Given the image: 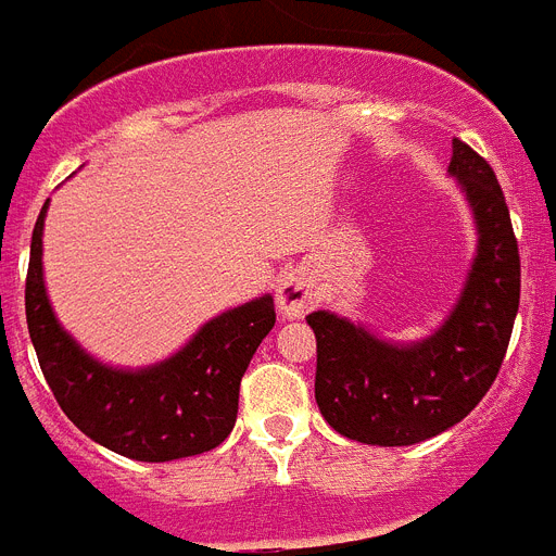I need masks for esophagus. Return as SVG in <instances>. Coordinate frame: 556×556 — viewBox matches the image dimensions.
Here are the masks:
<instances>
[{
	"mask_svg": "<svg viewBox=\"0 0 556 556\" xmlns=\"http://www.w3.org/2000/svg\"><path fill=\"white\" fill-rule=\"evenodd\" d=\"M314 277H311L305 268H291L286 270L282 277H279V286H277V305H279V314L288 319L293 317H302L305 311L314 305Z\"/></svg>",
	"mask_w": 556,
	"mask_h": 556,
	"instance_id": "1",
	"label": "esophagus"
}]
</instances>
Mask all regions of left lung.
<instances>
[{
  "label": "left lung",
  "instance_id": "obj_1",
  "mask_svg": "<svg viewBox=\"0 0 556 556\" xmlns=\"http://www.w3.org/2000/svg\"><path fill=\"white\" fill-rule=\"evenodd\" d=\"M448 174L471 205L477 256L448 319L396 345L331 311L308 314L317 333L314 394L325 422L365 445H414L457 426L497 380L520 308V251L491 165L454 139Z\"/></svg>",
  "mask_w": 556,
  "mask_h": 556
}]
</instances>
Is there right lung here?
Segmentation results:
<instances>
[{
  "label": "right lung",
  "mask_w": 556,
  "mask_h": 556,
  "mask_svg": "<svg viewBox=\"0 0 556 556\" xmlns=\"http://www.w3.org/2000/svg\"><path fill=\"white\" fill-rule=\"evenodd\" d=\"M30 237L25 317L39 368L65 410L90 440L139 463H168L216 448L231 434L239 382L260 342L277 323L268 293L205 323L182 351L139 371L111 368L85 354L53 317L42 279V228Z\"/></svg>",
  "instance_id": "add662e5"
}]
</instances>
